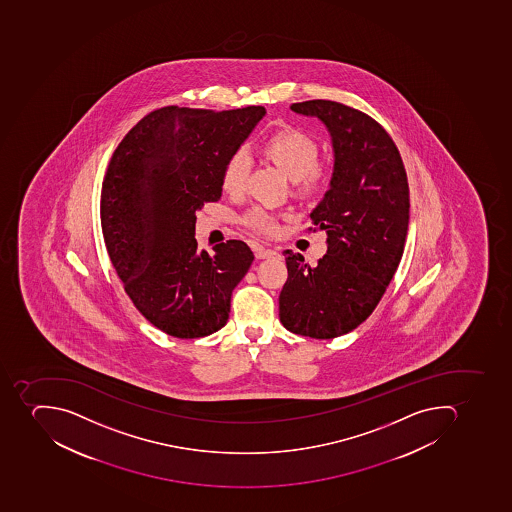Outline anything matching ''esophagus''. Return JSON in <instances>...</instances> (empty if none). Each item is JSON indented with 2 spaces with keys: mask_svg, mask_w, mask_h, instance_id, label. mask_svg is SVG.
<instances>
[{
  "mask_svg": "<svg viewBox=\"0 0 512 512\" xmlns=\"http://www.w3.org/2000/svg\"><path fill=\"white\" fill-rule=\"evenodd\" d=\"M277 254V251L270 250V248H266V246L258 245L254 248V256H256V259L274 258Z\"/></svg>",
  "mask_w": 512,
  "mask_h": 512,
  "instance_id": "esophagus-1",
  "label": "esophagus"
}]
</instances>
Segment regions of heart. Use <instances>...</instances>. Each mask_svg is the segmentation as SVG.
<instances>
[{
	"instance_id": "1",
	"label": "heart",
	"mask_w": 512,
	"mask_h": 512,
	"mask_svg": "<svg viewBox=\"0 0 512 512\" xmlns=\"http://www.w3.org/2000/svg\"><path fill=\"white\" fill-rule=\"evenodd\" d=\"M262 152L298 181L301 192H317L325 186L328 171L317 161V141L301 129L290 126L277 129L262 144ZM250 169L251 157L245 149L229 153L221 169L222 190L229 195L242 194ZM243 224L258 234H272L277 229L274 214L259 206L246 214Z\"/></svg>"
}]
</instances>
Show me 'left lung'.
<instances>
[{
    "mask_svg": "<svg viewBox=\"0 0 512 512\" xmlns=\"http://www.w3.org/2000/svg\"><path fill=\"white\" fill-rule=\"evenodd\" d=\"M291 110L325 123L334 173L310 213L309 230H326L328 251L317 266L283 251L288 278L278 315L291 333L333 339L370 317L399 267L410 218L407 171L391 136L367 113L323 99Z\"/></svg>",
    "mask_w": 512,
    "mask_h": 512,
    "instance_id": "obj_1",
    "label": "left lung"
}]
</instances>
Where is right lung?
<instances>
[{"label": "right lung", "instance_id": "right-lung-1", "mask_svg": "<svg viewBox=\"0 0 512 512\" xmlns=\"http://www.w3.org/2000/svg\"><path fill=\"white\" fill-rule=\"evenodd\" d=\"M266 109L168 105L134 126L102 181L101 226L136 309L163 333L203 338L226 325L230 296L254 254L242 240L197 250L195 221L222 195L221 169Z\"/></svg>", "mask_w": 512, "mask_h": 512}]
</instances>
